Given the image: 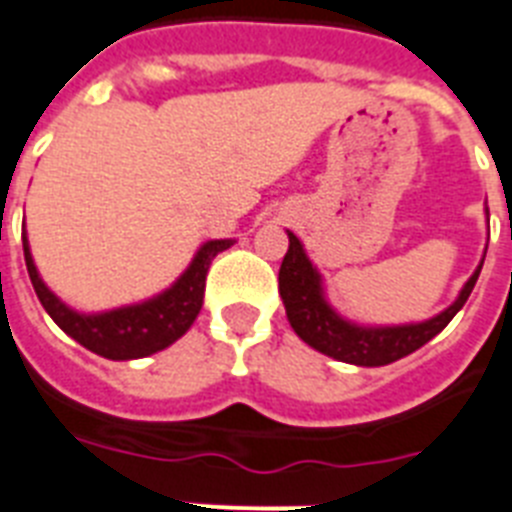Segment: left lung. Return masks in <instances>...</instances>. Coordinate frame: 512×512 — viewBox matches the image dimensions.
Wrapping results in <instances>:
<instances>
[{
  "label": "left lung",
  "instance_id": "obj_1",
  "mask_svg": "<svg viewBox=\"0 0 512 512\" xmlns=\"http://www.w3.org/2000/svg\"><path fill=\"white\" fill-rule=\"evenodd\" d=\"M287 238H290V248L280 266V295L285 303L287 322L295 329V335L314 350L337 361L356 363V366H384L426 345L453 322V316L468 301L481 272L479 266L466 287L460 290L458 301L429 322L405 324V327H356L340 319L327 306L319 274L306 259L301 240L295 238L293 232H287Z\"/></svg>",
  "mask_w": 512,
  "mask_h": 512
}]
</instances>
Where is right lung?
Returning <instances> with one entry per match:
<instances>
[{
	"label": "right lung",
	"mask_w": 512,
	"mask_h": 512,
	"mask_svg": "<svg viewBox=\"0 0 512 512\" xmlns=\"http://www.w3.org/2000/svg\"><path fill=\"white\" fill-rule=\"evenodd\" d=\"M232 240H209L188 272L175 282V285L162 293L159 298L141 306H128L109 311L99 316H83L75 314L65 303H59L49 287L41 282L36 266H33L31 251H28V240L23 238L25 266L31 274L33 290H36L38 301L46 308V314L52 316L59 329H65L67 335L80 342L96 356H104L109 361H130V358H146L156 350H164L175 340L185 335L190 324L196 322L198 311L204 306V287L206 272H209L211 259L217 253L227 251Z\"/></svg>",
	"instance_id": "obj_1"
}]
</instances>
